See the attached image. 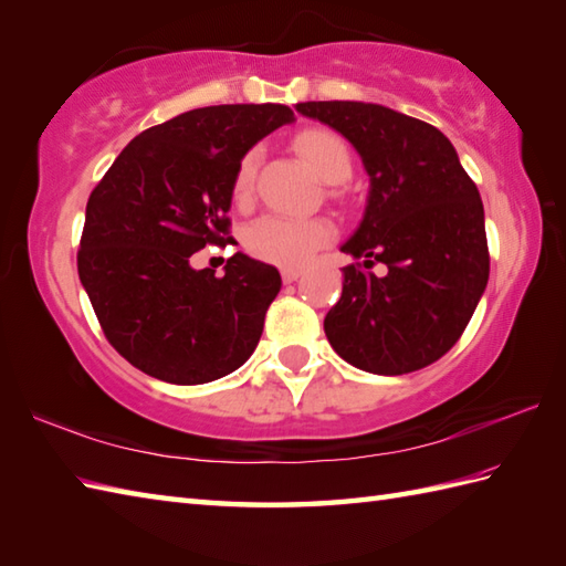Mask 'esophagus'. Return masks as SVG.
<instances>
[{
	"label": "esophagus",
	"instance_id": "1",
	"mask_svg": "<svg viewBox=\"0 0 566 566\" xmlns=\"http://www.w3.org/2000/svg\"><path fill=\"white\" fill-rule=\"evenodd\" d=\"M298 276H302V270H298V268H284V270H282V282H284V284L296 282Z\"/></svg>",
	"mask_w": 566,
	"mask_h": 566
}]
</instances>
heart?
<instances>
[{"label":"heart","instance_id":"b5f03b06","mask_svg":"<svg viewBox=\"0 0 566 566\" xmlns=\"http://www.w3.org/2000/svg\"><path fill=\"white\" fill-rule=\"evenodd\" d=\"M296 153L314 167V172L328 185H340L353 172V155L347 143L328 128H308L294 140ZM258 172V153L250 150L235 167L233 201L245 207L252 197ZM335 228L328 219H290V216L264 213L250 221L243 231V245L252 258L272 264L306 262L318 248L331 243Z\"/></svg>","mask_w":566,"mask_h":566}]
</instances>
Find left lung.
I'll return each mask as SVG.
<instances>
[{
  "label": "left lung",
  "mask_w": 566,
  "mask_h": 566,
  "mask_svg": "<svg viewBox=\"0 0 566 566\" xmlns=\"http://www.w3.org/2000/svg\"><path fill=\"white\" fill-rule=\"evenodd\" d=\"M296 112L353 143L369 175L365 216L340 245L343 296L323 331L345 363L396 377L460 340L489 282L484 203L452 143L420 118L365 102H302ZM388 264L377 277L370 264Z\"/></svg>",
  "instance_id": "left-lung-1"
}]
</instances>
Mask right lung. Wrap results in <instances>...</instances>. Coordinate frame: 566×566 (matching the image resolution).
I'll return each instance as SVG.
<instances>
[{
	"label": "right lung",
	"mask_w": 566,
	"mask_h": 566,
	"mask_svg": "<svg viewBox=\"0 0 566 566\" xmlns=\"http://www.w3.org/2000/svg\"><path fill=\"white\" fill-rule=\"evenodd\" d=\"M292 122L284 104L191 109L143 130L94 187L80 282L106 340L146 375L191 387L255 353L280 272L243 252L228 258L223 276L189 260L226 243L238 163Z\"/></svg>",
	"instance_id": "obj_1"
}]
</instances>
